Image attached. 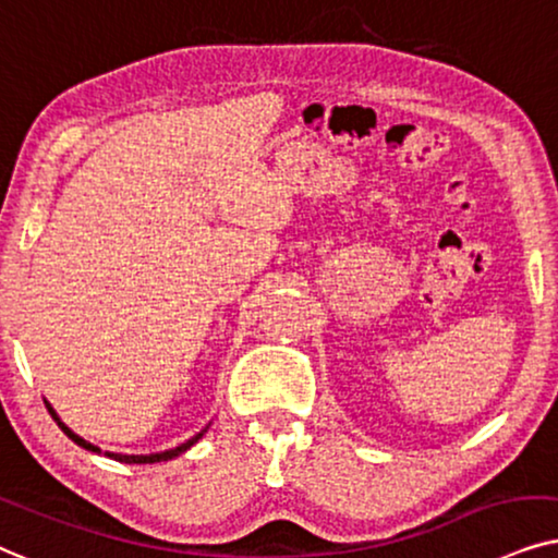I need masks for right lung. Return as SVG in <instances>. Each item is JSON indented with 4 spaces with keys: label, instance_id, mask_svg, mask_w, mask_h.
Wrapping results in <instances>:
<instances>
[{
    "label": "right lung",
    "instance_id": "add662e5",
    "mask_svg": "<svg viewBox=\"0 0 558 558\" xmlns=\"http://www.w3.org/2000/svg\"><path fill=\"white\" fill-rule=\"evenodd\" d=\"M46 408H48V411H50V415H53V418L58 421V426L63 428V434L69 436L71 441H76L78 447H84L86 451H99V449L94 447V444H88L86 439H81V436L73 434V430H71L69 426H65V423H63L61 418H58L56 411H53V408H50L48 400H46ZM202 436H204V430H202V434H196V436H193V439H189V441H185V444H181V447H175V449H170V451H160V454H150V457H130V454H114V451H107V457L117 459V462H124V464H155V462H168V459H173V457H178V454H183L185 449H191L193 444H196L198 439H202Z\"/></svg>",
    "mask_w": 558,
    "mask_h": 558
}]
</instances>
